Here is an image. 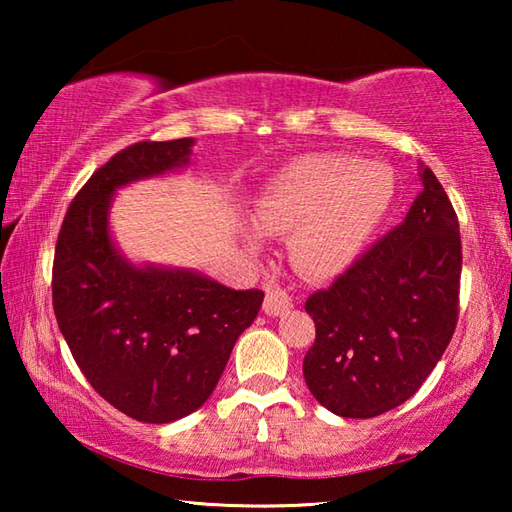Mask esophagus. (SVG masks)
I'll return each mask as SVG.
<instances>
[{
	"label": "esophagus",
	"instance_id": "obj_1",
	"mask_svg": "<svg viewBox=\"0 0 512 512\" xmlns=\"http://www.w3.org/2000/svg\"><path fill=\"white\" fill-rule=\"evenodd\" d=\"M293 307L291 298L284 293L280 287H266V298H264V314L266 316H282Z\"/></svg>",
	"mask_w": 512,
	"mask_h": 512
}]
</instances>
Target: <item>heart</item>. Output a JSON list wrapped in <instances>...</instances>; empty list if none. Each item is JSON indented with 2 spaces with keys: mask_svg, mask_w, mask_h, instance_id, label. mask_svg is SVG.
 Returning a JSON list of instances; mask_svg holds the SVG:
<instances>
[{
  "mask_svg": "<svg viewBox=\"0 0 512 512\" xmlns=\"http://www.w3.org/2000/svg\"><path fill=\"white\" fill-rule=\"evenodd\" d=\"M393 201V180L379 164L343 155H307L268 180L253 221L268 237L289 239L293 266L311 280H332L357 262ZM248 246L259 248L255 232Z\"/></svg>",
  "mask_w": 512,
  "mask_h": 512,
  "instance_id": "b5f03b06",
  "label": "heart"
}]
</instances>
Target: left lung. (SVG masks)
<instances>
[{"label": "left lung", "mask_w": 512, "mask_h": 512, "mask_svg": "<svg viewBox=\"0 0 512 512\" xmlns=\"http://www.w3.org/2000/svg\"><path fill=\"white\" fill-rule=\"evenodd\" d=\"M420 185L406 219L305 302L316 341L302 375L341 418H375L404 404L452 341L463 264L458 219L424 164Z\"/></svg>", "instance_id": "8db88e82"}]
</instances>
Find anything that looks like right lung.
Listing matches in <instances>:
<instances>
[{"instance_id": "1", "label": "right lung", "mask_w": 512, "mask_h": 512, "mask_svg": "<svg viewBox=\"0 0 512 512\" xmlns=\"http://www.w3.org/2000/svg\"><path fill=\"white\" fill-rule=\"evenodd\" d=\"M192 146V137L137 142L112 155L76 194L56 241L51 296L74 361L103 400L149 424L201 409L264 300L189 268L140 266L112 241L117 189L187 167Z\"/></svg>"}]
</instances>
